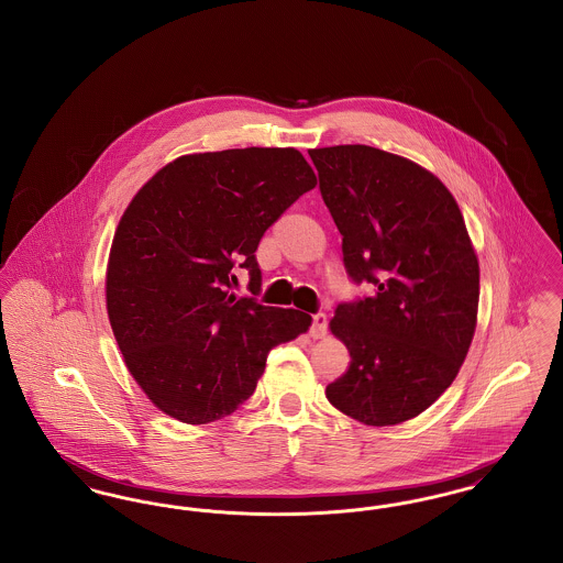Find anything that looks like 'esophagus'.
<instances>
[{
  "label": "esophagus",
  "instance_id": "1",
  "mask_svg": "<svg viewBox=\"0 0 563 563\" xmlns=\"http://www.w3.org/2000/svg\"><path fill=\"white\" fill-rule=\"evenodd\" d=\"M310 335H312L314 340H321V338L327 335V317H324V314H314V317H312Z\"/></svg>",
  "mask_w": 563,
  "mask_h": 563
}]
</instances>
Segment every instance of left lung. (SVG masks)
<instances>
[{"label":"left lung","instance_id":"1","mask_svg":"<svg viewBox=\"0 0 563 563\" xmlns=\"http://www.w3.org/2000/svg\"><path fill=\"white\" fill-rule=\"evenodd\" d=\"M308 154L352 280L375 287L329 321L350 365L324 395L361 424H401L452 386L468 354L479 310L475 246L452 191L424 166L369 145Z\"/></svg>","mask_w":563,"mask_h":563}]
</instances>
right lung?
Returning <instances> with one entry per match:
<instances>
[{"label": "right lung", "instance_id": "add662e5", "mask_svg": "<svg viewBox=\"0 0 563 563\" xmlns=\"http://www.w3.org/2000/svg\"><path fill=\"white\" fill-rule=\"evenodd\" d=\"M317 186L295 147H244L168 162L120 217L106 272L109 324L129 372L162 413L209 424L234 413L312 317L230 291L232 268L260 291L255 251Z\"/></svg>", "mask_w": 563, "mask_h": 563}]
</instances>
